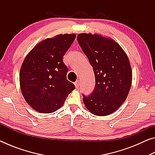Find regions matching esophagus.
I'll return each mask as SVG.
<instances>
[{
	"instance_id": "obj_1",
	"label": "esophagus",
	"mask_w": 155,
	"mask_h": 155,
	"mask_svg": "<svg viewBox=\"0 0 155 155\" xmlns=\"http://www.w3.org/2000/svg\"><path fill=\"white\" fill-rule=\"evenodd\" d=\"M74 85H75V86H76V87H79V85H80V81L78 80V81H76V82L74 83Z\"/></svg>"
}]
</instances>
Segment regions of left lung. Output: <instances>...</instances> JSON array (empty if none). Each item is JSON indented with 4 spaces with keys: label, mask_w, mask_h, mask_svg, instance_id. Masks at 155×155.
Segmentation results:
<instances>
[{
    "label": "left lung",
    "mask_w": 155,
    "mask_h": 155,
    "mask_svg": "<svg viewBox=\"0 0 155 155\" xmlns=\"http://www.w3.org/2000/svg\"><path fill=\"white\" fill-rule=\"evenodd\" d=\"M77 41L87 57L95 75L93 92L83 96L91 114L110 115L127 99L132 83V70L125 52L112 39L98 34L80 33Z\"/></svg>",
    "instance_id": "8db88e82"
}]
</instances>
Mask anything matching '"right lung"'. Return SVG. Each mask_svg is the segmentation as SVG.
I'll list each match as a JSON object with an SVG mask.
<instances>
[{
  "label": "right lung",
  "instance_id": "add662e5",
  "mask_svg": "<svg viewBox=\"0 0 155 155\" xmlns=\"http://www.w3.org/2000/svg\"><path fill=\"white\" fill-rule=\"evenodd\" d=\"M75 38L73 33L47 38L25 57L20 72V89L25 101L35 111H56L75 89L67 80L68 69L63 61Z\"/></svg>",
  "mask_w": 155,
  "mask_h": 155
}]
</instances>
